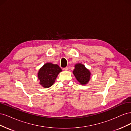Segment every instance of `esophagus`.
<instances>
[{"instance_id": "1", "label": "esophagus", "mask_w": 131, "mask_h": 131, "mask_svg": "<svg viewBox=\"0 0 131 131\" xmlns=\"http://www.w3.org/2000/svg\"><path fill=\"white\" fill-rule=\"evenodd\" d=\"M63 70H64V71H67V70H68V67H66V68H63Z\"/></svg>"}]
</instances>
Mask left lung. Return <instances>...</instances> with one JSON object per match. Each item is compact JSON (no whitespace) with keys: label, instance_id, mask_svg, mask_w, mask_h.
I'll return each mask as SVG.
<instances>
[{"label":"left lung","instance_id":"left-lung-1","mask_svg":"<svg viewBox=\"0 0 131 131\" xmlns=\"http://www.w3.org/2000/svg\"><path fill=\"white\" fill-rule=\"evenodd\" d=\"M73 72L77 80L80 84L86 85L89 82L90 79L91 72L84 64L81 63L75 64V69Z\"/></svg>","mask_w":131,"mask_h":131}]
</instances>
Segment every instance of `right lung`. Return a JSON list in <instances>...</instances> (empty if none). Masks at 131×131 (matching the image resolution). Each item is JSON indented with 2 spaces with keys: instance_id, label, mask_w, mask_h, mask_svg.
I'll return each instance as SVG.
<instances>
[{
  "instance_id": "right-lung-1",
  "label": "right lung",
  "mask_w": 131,
  "mask_h": 131,
  "mask_svg": "<svg viewBox=\"0 0 131 131\" xmlns=\"http://www.w3.org/2000/svg\"><path fill=\"white\" fill-rule=\"evenodd\" d=\"M61 68L57 64L46 63L39 69L38 73L40 84L45 88H49L55 81L58 74L62 72Z\"/></svg>"
}]
</instances>
